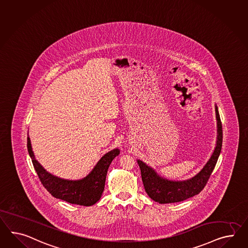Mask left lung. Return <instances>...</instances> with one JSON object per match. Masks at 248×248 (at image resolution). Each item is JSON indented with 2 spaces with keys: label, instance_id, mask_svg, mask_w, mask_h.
I'll return each instance as SVG.
<instances>
[{
  "label": "left lung",
  "instance_id": "left-lung-1",
  "mask_svg": "<svg viewBox=\"0 0 248 248\" xmlns=\"http://www.w3.org/2000/svg\"><path fill=\"white\" fill-rule=\"evenodd\" d=\"M215 111L217 127L216 146L203 168L193 177L184 181L168 180L159 175L155 169L146 165L143 161L140 159L137 160L140 165L145 190L147 195L153 201L161 204L179 202L197 195L203 190L211 172L214 170L222 147V124L217 105H215Z\"/></svg>",
  "mask_w": 248,
  "mask_h": 248
}]
</instances>
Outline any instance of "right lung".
<instances>
[{
    "instance_id": "1",
    "label": "right lung",
    "mask_w": 248,
    "mask_h": 248,
    "mask_svg": "<svg viewBox=\"0 0 248 248\" xmlns=\"http://www.w3.org/2000/svg\"><path fill=\"white\" fill-rule=\"evenodd\" d=\"M27 146L38 178L51 195L66 202L82 206H92L101 199L109 165L120 154L118 148L112 149L98 161L88 175L80 180H67L51 174L38 163L32 151L29 137Z\"/></svg>"
}]
</instances>
